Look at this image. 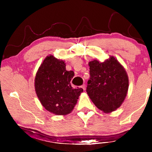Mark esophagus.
<instances>
[{
  "label": "esophagus",
  "mask_w": 152,
  "mask_h": 152,
  "mask_svg": "<svg viewBox=\"0 0 152 152\" xmlns=\"http://www.w3.org/2000/svg\"><path fill=\"white\" fill-rule=\"evenodd\" d=\"M86 84H82V88H83V90H84H84H86Z\"/></svg>",
  "instance_id": "obj_1"
}]
</instances>
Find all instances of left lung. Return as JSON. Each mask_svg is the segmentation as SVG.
I'll return each mask as SVG.
<instances>
[{"mask_svg":"<svg viewBox=\"0 0 152 152\" xmlns=\"http://www.w3.org/2000/svg\"><path fill=\"white\" fill-rule=\"evenodd\" d=\"M86 92L98 109L110 113L121 105L127 96L129 79L123 67L114 57L104 62L90 61Z\"/></svg>","mask_w":152,"mask_h":152,"instance_id":"left-lung-1","label":"left lung"}]
</instances>
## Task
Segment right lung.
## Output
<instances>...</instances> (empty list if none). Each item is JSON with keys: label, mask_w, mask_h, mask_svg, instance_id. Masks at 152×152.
<instances>
[{"label": "right lung", "mask_w": 152, "mask_h": 152, "mask_svg": "<svg viewBox=\"0 0 152 152\" xmlns=\"http://www.w3.org/2000/svg\"><path fill=\"white\" fill-rule=\"evenodd\" d=\"M73 71H67L66 64L53 56H48L40 66L35 79L36 94L41 103L53 114L68 115L73 110L82 88H73L70 81Z\"/></svg>", "instance_id": "add662e5"}]
</instances>
